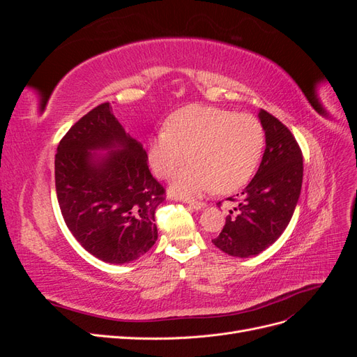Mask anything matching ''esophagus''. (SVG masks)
Wrapping results in <instances>:
<instances>
[{
    "instance_id": "esophagus-1",
    "label": "esophagus",
    "mask_w": 357,
    "mask_h": 357,
    "mask_svg": "<svg viewBox=\"0 0 357 357\" xmlns=\"http://www.w3.org/2000/svg\"><path fill=\"white\" fill-rule=\"evenodd\" d=\"M189 204V207L190 208H193V210H202V208H205V204L204 202H192V201H189L188 202Z\"/></svg>"
}]
</instances>
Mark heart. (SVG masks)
Masks as SVG:
<instances>
[{"label":"heart","mask_w":357,"mask_h":357,"mask_svg":"<svg viewBox=\"0 0 357 357\" xmlns=\"http://www.w3.org/2000/svg\"><path fill=\"white\" fill-rule=\"evenodd\" d=\"M264 149V129L252 114L193 104L168 117L165 132L150 139L149 160L160 178L178 172L171 192L195 198L215 188L222 193L245 185Z\"/></svg>","instance_id":"heart-1"}]
</instances>
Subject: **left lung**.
<instances>
[{
  "mask_svg": "<svg viewBox=\"0 0 357 357\" xmlns=\"http://www.w3.org/2000/svg\"><path fill=\"white\" fill-rule=\"evenodd\" d=\"M257 117L265 132L262 162L236 195L241 197L238 207L229 211L222 232L213 240L219 250L235 257L256 256L282 236L295 213L304 176L295 137L268 112L259 110Z\"/></svg>",
  "mask_w": 357,
  "mask_h": 357,
  "instance_id": "left-lung-1",
  "label": "left lung"
}]
</instances>
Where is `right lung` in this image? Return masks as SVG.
<instances>
[{
    "instance_id": "right-lung-1",
    "label": "right lung",
    "mask_w": 357,
    "mask_h": 357,
    "mask_svg": "<svg viewBox=\"0 0 357 357\" xmlns=\"http://www.w3.org/2000/svg\"><path fill=\"white\" fill-rule=\"evenodd\" d=\"M147 160L109 102L75 122L58 146L55 185L62 218L84 250L102 262H132L158 240L155 213L165 190Z\"/></svg>"
}]
</instances>
